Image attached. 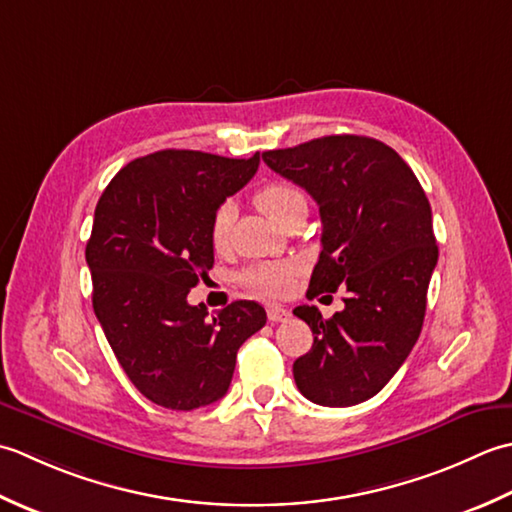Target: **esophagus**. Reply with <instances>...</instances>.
<instances>
[{"label":"esophagus","mask_w":512,"mask_h":512,"mask_svg":"<svg viewBox=\"0 0 512 512\" xmlns=\"http://www.w3.org/2000/svg\"><path fill=\"white\" fill-rule=\"evenodd\" d=\"M267 316H269L271 322H285V320H289L291 311L285 309V307H280V305H269L267 307Z\"/></svg>","instance_id":"1"}]
</instances>
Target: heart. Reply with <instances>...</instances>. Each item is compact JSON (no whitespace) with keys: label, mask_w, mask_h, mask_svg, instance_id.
Returning <instances> with one entry per match:
<instances>
[{"label":"heart","mask_w":512,"mask_h":512,"mask_svg":"<svg viewBox=\"0 0 512 512\" xmlns=\"http://www.w3.org/2000/svg\"><path fill=\"white\" fill-rule=\"evenodd\" d=\"M256 205L263 210L269 218H274L278 223L291 207L305 201V196L298 190V187L283 183V181H274L260 187L254 196ZM232 216L234 210L229 203H223L216 207V212L212 214L210 221V241L214 249H223L229 241V225H232ZM298 274V265L294 260H269V263H260L249 267L243 280L245 285L252 289L260 291L265 296H285L289 294L291 285H294V276Z\"/></svg>","instance_id":"1"}]
</instances>
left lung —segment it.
Returning <instances> with one entry per match:
<instances>
[{
  "label": "left lung",
  "mask_w": 512,
  "mask_h": 512,
  "mask_svg": "<svg viewBox=\"0 0 512 512\" xmlns=\"http://www.w3.org/2000/svg\"><path fill=\"white\" fill-rule=\"evenodd\" d=\"M276 174L318 203L322 252L307 298L347 287L329 320L300 305L314 344L294 362L307 400L351 406L382 391L420 338L437 265L431 205L413 170L382 141L333 134L263 152Z\"/></svg>",
  "instance_id": "left-lung-1"
}]
</instances>
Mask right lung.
I'll use <instances>...</instances> for the list:
<instances>
[{"label":"right lung","mask_w":512,"mask_h":512,"mask_svg":"<svg viewBox=\"0 0 512 512\" xmlns=\"http://www.w3.org/2000/svg\"><path fill=\"white\" fill-rule=\"evenodd\" d=\"M258 163V152L227 159L161 150L121 168L97 203L86 245L92 307L130 382L165 409L221 400L238 349L267 322L254 300H236L216 316L187 302L214 265L212 214Z\"/></svg>","instance_id":"add662e5"}]
</instances>
